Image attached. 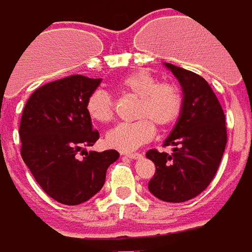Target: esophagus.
Returning <instances> with one entry per match:
<instances>
[{"label": "esophagus", "instance_id": "esophagus-1", "mask_svg": "<svg viewBox=\"0 0 252 252\" xmlns=\"http://www.w3.org/2000/svg\"><path fill=\"white\" fill-rule=\"evenodd\" d=\"M123 156L130 158V159H138V158L142 157V154L140 153H123Z\"/></svg>", "mask_w": 252, "mask_h": 252}]
</instances>
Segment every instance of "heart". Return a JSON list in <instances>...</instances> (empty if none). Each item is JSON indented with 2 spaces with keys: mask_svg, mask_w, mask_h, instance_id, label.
<instances>
[{
  "mask_svg": "<svg viewBox=\"0 0 252 252\" xmlns=\"http://www.w3.org/2000/svg\"><path fill=\"white\" fill-rule=\"evenodd\" d=\"M116 89L137 96L134 118L137 120L122 123L108 130L107 145L122 152H132L152 140L153 123L159 128L167 126L179 118L183 108V91L175 82H158L157 77L146 70H136L122 77ZM87 114L98 123L112 119V100L106 91L96 90L86 102Z\"/></svg>",
  "mask_w": 252,
  "mask_h": 252,
  "instance_id": "b5f03b06",
  "label": "heart"
}]
</instances>
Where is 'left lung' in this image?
Wrapping results in <instances>:
<instances>
[{"label": "left lung", "instance_id": "obj_1", "mask_svg": "<svg viewBox=\"0 0 252 252\" xmlns=\"http://www.w3.org/2000/svg\"><path fill=\"white\" fill-rule=\"evenodd\" d=\"M183 90V108L163 142L172 153L150 149L156 165L149 191L167 203H183L200 195L215 178L226 146L225 114L207 81L196 73L166 63Z\"/></svg>", "mask_w": 252, "mask_h": 252}]
</instances>
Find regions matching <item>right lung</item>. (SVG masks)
<instances>
[{
  "label": "right lung",
  "instance_id": "obj_1",
  "mask_svg": "<svg viewBox=\"0 0 252 252\" xmlns=\"http://www.w3.org/2000/svg\"><path fill=\"white\" fill-rule=\"evenodd\" d=\"M102 78L74 74L33 91L22 114L21 154L43 191L65 205L91 199L106 180L107 168L119 158L116 150L85 152L99 138L93 130L86 102Z\"/></svg>",
  "mask_w": 252,
  "mask_h": 252
}]
</instances>
